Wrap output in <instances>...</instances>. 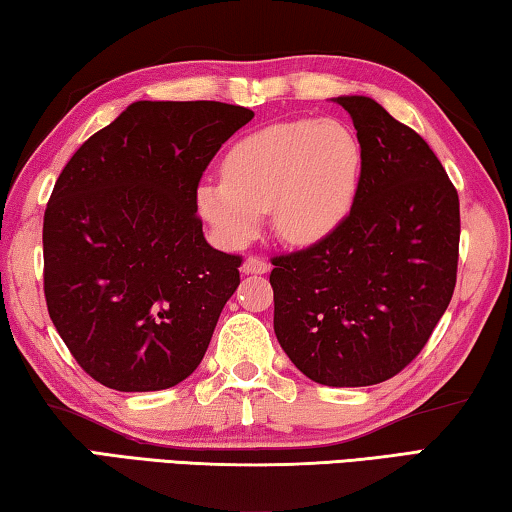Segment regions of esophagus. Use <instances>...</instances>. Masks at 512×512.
Here are the masks:
<instances>
[{
  "instance_id": "esophagus-1",
  "label": "esophagus",
  "mask_w": 512,
  "mask_h": 512,
  "mask_svg": "<svg viewBox=\"0 0 512 512\" xmlns=\"http://www.w3.org/2000/svg\"><path fill=\"white\" fill-rule=\"evenodd\" d=\"M242 272L245 274H267L270 272V263L263 261V258H258V256H249V258H245V263H242Z\"/></svg>"
}]
</instances>
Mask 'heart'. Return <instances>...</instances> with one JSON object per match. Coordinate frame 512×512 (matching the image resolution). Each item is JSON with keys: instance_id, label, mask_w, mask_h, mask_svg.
Returning a JSON list of instances; mask_svg holds the SVG:
<instances>
[{"instance_id": "obj_1", "label": "heart", "mask_w": 512, "mask_h": 512, "mask_svg": "<svg viewBox=\"0 0 512 512\" xmlns=\"http://www.w3.org/2000/svg\"><path fill=\"white\" fill-rule=\"evenodd\" d=\"M363 152L340 120H290L238 140L222 161V179L197 188V206L224 245L254 238L270 208L274 231L306 245L338 226L354 204Z\"/></svg>"}]
</instances>
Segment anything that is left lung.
Segmentation results:
<instances>
[{
  "label": "left lung",
  "mask_w": 512,
  "mask_h": 512,
  "mask_svg": "<svg viewBox=\"0 0 512 512\" xmlns=\"http://www.w3.org/2000/svg\"><path fill=\"white\" fill-rule=\"evenodd\" d=\"M363 152L351 211L272 258L274 333L308 379L360 388L399 374L456 288L460 204L426 140L370 97L335 99Z\"/></svg>",
  "instance_id": "8db88e82"
}]
</instances>
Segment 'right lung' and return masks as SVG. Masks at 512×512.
<instances>
[{
    "instance_id": "1",
    "label": "right lung",
    "mask_w": 512,
    "mask_h": 512,
    "mask_svg": "<svg viewBox=\"0 0 512 512\" xmlns=\"http://www.w3.org/2000/svg\"><path fill=\"white\" fill-rule=\"evenodd\" d=\"M251 117L222 102H136L56 179L43 224L47 311L106 388H172L204 358L242 256L206 242L197 188Z\"/></svg>"
}]
</instances>
